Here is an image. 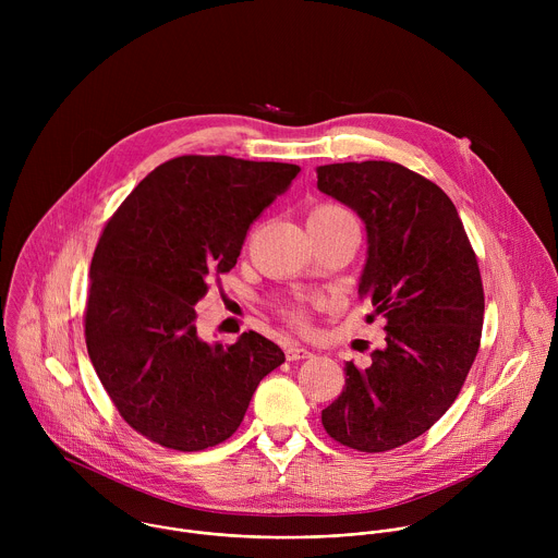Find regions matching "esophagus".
<instances>
[{
    "instance_id": "obj_1",
    "label": "esophagus",
    "mask_w": 558,
    "mask_h": 558,
    "mask_svg": "<svg viewBox=\"0 0 558 558\" xmlns=\"http://www.w3.org/2000/svg\"><path fill=\"white\" fill-rule=\"evenodd\" d=\"M287 360L289 362H295V360H306V357H311V351L308 349H304V347H300V344H291V347H287Z\"/></svg>"
}]
</instances>
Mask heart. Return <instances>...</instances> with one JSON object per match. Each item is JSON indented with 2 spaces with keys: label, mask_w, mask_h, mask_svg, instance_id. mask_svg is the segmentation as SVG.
Listing matches in <instances>:
<instances>
[{
  "label": "heart",
  "mask_w": 558,
  "mask_h": 558,
  "mask_svg": "<svg viewBox=\"0 0 558 558\" xmlns=\"http://www.w3.org/2000/svg\"><path fill=\"white\" fill-rule=\"evenodd\" d=\"M349 216H351V214H349L344 207H340V205H333V203H320V205H315V207L311 209V214H308V225L333 222V220L349 218ZM287 315H289V320H293V323H298V325H302V323L306 320L304 311H302V308H298V306L289 308V311H287Z\"/></svg>",
  "instance_id": "obj_1"
}]
</instances>
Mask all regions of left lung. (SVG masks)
I'll return each instance as SVG.
<instances>
[{
    "instance_id": "8db88e82",
    "label": "left lung",
    "mask_w": 558,
    "mask_h": 558,
    "mask_svg": "<svg viewBox=\"0 0 558 558\" xmlns=\"http://www.w3.org/2000/svg\"><path fill=\"white\" fill-rule=\"evenodd\" d=\"M317 187L364 220L357 293L375 308L368 320L386 323L371 364L347 362L323 426L347 448L386 452L424 435L457 400L482 344L480 263L444 190L400 163L323 166Z\"/></svg>"
}]
</instances>
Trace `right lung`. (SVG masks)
Masks as SVG:
<instances>
[{"label": "right lung", "mask_w": 558, "mask_h": 558, "mask_svg": "<svg viewBox=\"0 0 558 558\" xmlns=\"http://www.w3.org/2000/svg\"><path fill=\"white\" fill-rule=\"evenodd\" d=\"M300 168L185 154L149 172L106 222L84 315L90 362L145 439L198 452L241 426L260 379L284 362L256 331L233 344L196 333V302L235 267L252 222Z\"/></svg>", "instance_id": "add662e5"}]
</instances>
